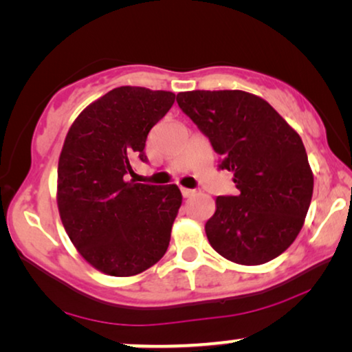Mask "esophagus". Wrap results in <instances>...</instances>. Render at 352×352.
Here are the masks:
<instances>
[{
	"mask_svg": "<svg viewBox=\"0 0 352 352\" xmlns=\"http://www.w3.org/2000/svg\"><path fill=\"white\" fill-rule=\"evenodd\" d=\"M181 192H182V195L186 197V199H189V197H194L195 195V189H186V187H181Z\"/></svg>",
	"mask_w": 352,
	"mask_h": 352,
	"instance_id": "esophagus-1",
	"label": "esophagus"
}]
</instances>
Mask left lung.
<instances>
[{"label": "left lung", "mask_w": 352, "mask_h": 352, "mask_svg": "<svg viewBox=\"0 0 352 352\" xmlns=\"http://www.w3.org/2000/svg\"><path fill=\"white\" fill-rule=\"evenodd\" d=\"M176 100L210 139L219 170L234 173L239 190L216 199L205 224L210 245L243 266L277 258L300 234L314 189L300 134L245 91H187Z\"/></svg>", "instance_id": "1"}]
</instances>
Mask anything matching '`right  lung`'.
<instances>
[{"mask_svg":"<svg viewBox=\"0 0 352 352\" xmlns=\"http://www.w3.org/2000/svg\"><path fill=\"white\" fill-rule=\"evenodd\" d=\"M176 94L120 86L89 104L72 124L57 168V206L72 243L98 271L141 274L160 261L182 195L176 184L134 179L133 162H147L146 139Z\"/></svg>","mask_w":352,"mask_h":352,"instance_id":"obj_1","label":"right lung"}]
</instances>
